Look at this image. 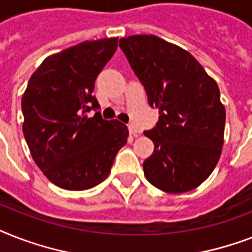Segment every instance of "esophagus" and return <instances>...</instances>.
Here are the masks:
<instances>
[{"mask_svg":"<svg viewBox=\"0 0 252 252\" xmlns=\"http://www.w3.org/2000/svg\"><path fill=\"white\" fill-rule=\"evenodd\" d=\"M128 129H129V133L132 134V136H138V134H140V129H138L134 124H129V126H128Z\"/></svg>","mask_w":252,"mask_h":252,"instance_id":"obj_1","label":"esophagus"}]
</instances>
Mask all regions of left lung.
I'll use <instances>...</instances> for the list:
<instances>
[{"label": "left lung", "instance_id": "left-lung-1", "mask_svg": "<svg viewBox=\"0 0 252 252\" xmlns=\"http://www.w3.org/2000/svg\"><path fill=\"white\" fill-rule=\"evenodd\" d=\"M119 44L159 110L157 126L144 132L154 144L144 162L146 179L167 193L195 189L222 153L226 111L219 85L188 51L156 35L122 37Z\"/></svg>", "mask_w": 252, "mask_h": 252}]
</instances>
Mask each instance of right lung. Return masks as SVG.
Segmentation results:
<instances>
[{
	"instance_id": "1",
	"label": "right lung",
	"mask_w": 252,
	"mask_h": 252,
	"mask_svg": "<svg viewBox=\"0 0 252 252\" xmlns=\"http://www.w3.org/2000/svg\"><path fill=\"white\" fill-rule=\"evenodd\" d=\"M118 37L86 40L53 53L32 73L23 96V134L33 162L47 179L69 191H84L110 175L128 128L104 120L93 91Z\"/></svg>"
}]
</instances>
